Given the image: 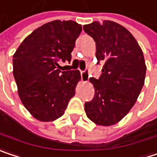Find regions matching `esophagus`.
I'll return each instance as SVG.
<instances>
[{
	"mask_svg": "<svg viewBox=\"0 0 157 157\" xmlns=\"http://www.w3.org/2000/svg\"><path fill=\"white\" fill-rule=\"evenodd\" d=\"M81 78H82V81L83 82H86L89 81L90 79V75H89V71L86 69L84 71H81Z\"/></svg>",
	"mask_w": 157,
	"mask_h": 157,
	"instance_id": "esophagus-1",
	"label": "esophagus"
}]
</instances>
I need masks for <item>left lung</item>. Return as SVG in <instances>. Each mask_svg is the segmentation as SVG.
I'll return each instance as SVG.
<instances>
[{"label":"left lung","instance_id":"8db88e82","mask_svg":"<svg viewBox=\"0 0 157 157\" xmlns=\"http://www.w3.org/2000/svg\"><path fill=\"white\" fill-rule=\"evenodd\" d=\"M83 30L95 41L97 64H102L99 79L90 78L95 94L85 102V112L94 123L110 126L128 113L142 90L144 55L132 34L116 22L93 21Z\"/></svg>","mask_w":157,"mask_h":157}]
</instances>
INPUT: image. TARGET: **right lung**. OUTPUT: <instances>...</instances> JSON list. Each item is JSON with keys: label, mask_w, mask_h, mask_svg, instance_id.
<instances>
[{"label": "right lung", "mask_w": 157, "mask_h": 157, "mask_svg": "<svg viewBox=\"0 0 157 157\" xmlns=\"http://www.w3.org/2000/svg\"><path fill=\"white\" fill-rule=\"evenodd\" d=\"M82 31L73 21H53L35 29L13 56V75L23 105L36 120L52 121L63 116L81 79L78 70L61 72L71 62Z\"/></svg>", "instance_id": "obj_1"}]
</instances>
